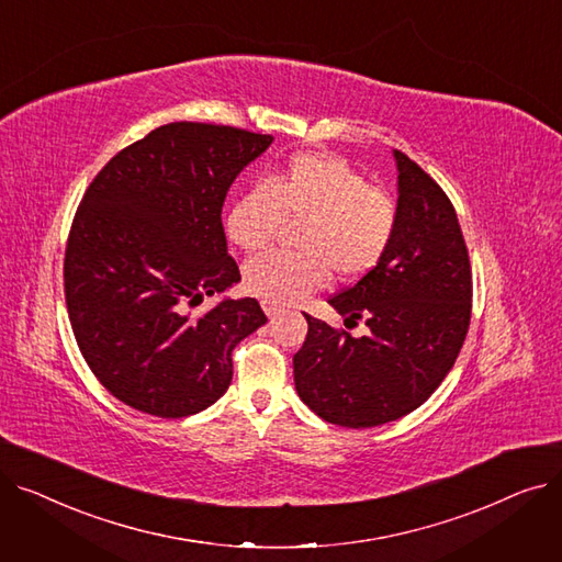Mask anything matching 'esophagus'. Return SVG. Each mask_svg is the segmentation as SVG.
Returning <instances> with one entry per match:
<instances>
[{"label": "esophagus", "instance_id": "esophagus-1", "mask_svg": "<svg viewBox=\"0 0 562 562\" xmlns=\"http://www.w3.org/2000/svg\"><path fill=\"white\" fill-rule=\"evenodd\" d=\"M261 310L266 312V316H269V318H276V316L282 312V307H280V305L269 303V301H261Z\"/></svg>", "mask_w": 562, "mask_h": 562}]
</instances>
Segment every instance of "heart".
<instances>
[{"label":"heart","instance_id":"obj_1","mask_svg":"<svg viewBox=\"0 0 562 562\" xmlns=\"http://www.w3.org/2000/svg\"><path fill=\"white\" fill-rule=\"evenodd\" d=\"M284 221L303 223L301 252H266L244 271L248 293L276 305L307 299L330 273L341 282L371 273L392 246L398 210L387 191L371 187L346 159L303 153L236 198L225 227L234 246L257 252Z\"/></svg>","mask_w":562,"mask_h":562}]
</instances>
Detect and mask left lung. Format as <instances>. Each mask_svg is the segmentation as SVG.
<instances>
[{
  "instance_id": "8db88e82",
  "label": "left lung",
  "mask_w": 562,
  "mask_h": 562,
  "mask_svg": "<svg viewBox=\"0 0 562 562\" xmlns=\"http://www.w3.org/2000/svg\"><path fill=\"white\" fill-rule=\"evenodd\" d=\"M398 223L375 269L330 296L346 316L364 318L352 337L307 318V337L293 356L303 403L346 428H373L417 409L453 369L471 318V263L449 195L432 177L394 150Z\"/></svg>"
}]
</instances>
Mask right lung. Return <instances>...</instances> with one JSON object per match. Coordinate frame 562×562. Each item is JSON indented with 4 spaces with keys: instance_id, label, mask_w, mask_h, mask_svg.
I'll list each match as a JSON object with an SVG mask.
<instances>
[{
    "instance_id": "1",
    "label": "right lung",
    "mask_w": 562,
    "mask_h": 562,
    "mask_svg": "<svg viewBox=\"0 0 562 562\" xmlns=\"http://www.w3.org/2000/svg\"><path fill=\"white\" fill-rule=\"evenodd\" d=\"M269 134L170 123L117 153L75 214L64 286L86 364L117 401L161 419L216 403L232 350L266 323L255 299L204 296L241 280L221 223L225 195Z\"/></svg>"
}]
</instances>
